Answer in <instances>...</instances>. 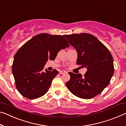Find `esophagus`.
I'll list each match as a JSON object with an SVG mask.
<instances>
[{
  "mask_svg": "<svg viewBox=\"0 0 126 126\" xmlns=\"http://www.w3.org/2000/svg\"><path fill=\"white\" fill-rule=\"evenodd\" d=\"M66 72H67L65 71H61L59 72V73L60 74H64V73H65Z\"/></svg>",
  "mask_w": 126,
  "mask_h": 126,
  "instance_id": "obj_1",
  "label": "esophagus"
}]
</instances>
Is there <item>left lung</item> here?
<instances>
[{"label": "left lung", "mask_w": 126, "mask_h": 126, "mask_svg": "<svg viewBox=\"0 0 126 126\" xmlns=\"http://www.w3.org/2000/svg\"><path fill=\"white\" fill-rule=\"evenodd\" d=\"M76 50L77 64L87 68L81 74L69 72L66 86L74 95L89 99L99 95L110 83L114 68L113 58L107 47L94 36L89 33L64 35Z\"/></svg>", "instance_id": "obj_1"}]
</instances>
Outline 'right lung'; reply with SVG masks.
Segmentation results:
<instances>
[{"mask_svg": "<svg viewBox=\"0 0 126 126\" xmlns=\"http://www.w3.org/2000/svg\"><path fill=\"white\" fill-rule=\"evenodd\" d=\"M69 47L64 35L44 33L24 44L15 55L12 69L19 93L29 99L44 95L59 73L56 69L44 71L45 63L48 59L54 60L61 49Z\"/></svg>", "mask_w": 126, "mask_h": 126, "instance_id": "right-lung-1", "label": "right lung"}]
</instances>
